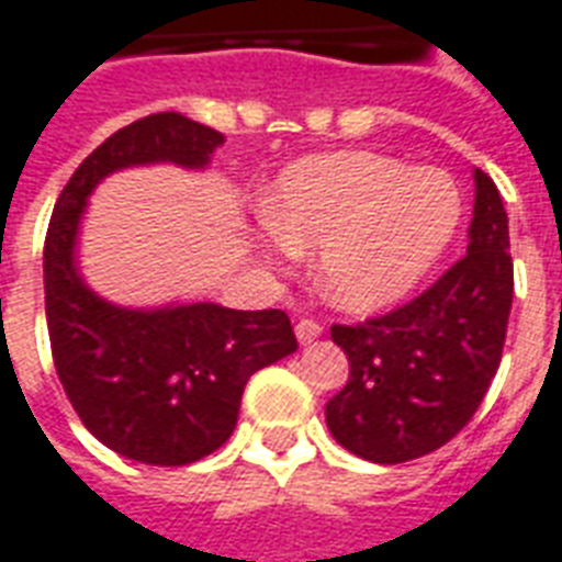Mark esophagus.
Here are the masks:
<instances>
[{"label":"esophagus","mask_w":562,"mask_h":562,"mask_svg":"<svg viewBox=\"0 0 562 562\" xmlns=\"http://www.w3.org/2000/svg\"><path fill=\"white\" fill-rule=\"evenodd\" d=\"M294 333H297L300 345H310V341H315V338L324 333V327H321V321L315 318H300L297 324H294Z\"/></svg>","instance_id":"esophagus-1"}]
</instances>
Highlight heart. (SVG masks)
Masks as SVG:
<instances>
[{
  "mask_svg": "<svg viewBox=\"0 0 562 562\" xmlns=\"http://www.w3.org/2000/svg\"><path fill=\"white\" fill-rule=\"evenodd\" d=\"M277 247L321 250L318 282L345 310H380L413 291L457 235L460 186L439 167L336 153L282 173L271 203Z\"/></svg>",
  "mask_w": 562,
  "mask_h": 562,
  "instance_id": "heart-1",
  "label": "heart"
}]
</instances>
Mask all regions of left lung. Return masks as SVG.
Here are the masks:
<instances>
[{"label": "left lung", "mask_w": 562, "mask_h": 562, "mask_svg": "<svg viewBox=\"0 0 562 562\" xmlns=\"http://www.w3.org/2000/svg\"><path fill=\"white\" fill-rule=\"evenodd\" d=\"M474 182L469 252L404 306L329 327L350 376L327 427L362 460L395 465L451 442L498 371L513 306L507 212L483 170Z\"/></svg>", "instance_id": "8db88e82"}]
</instances>
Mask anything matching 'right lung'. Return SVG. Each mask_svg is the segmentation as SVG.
Listing matches in <instances>:
<instances>
[{
	"mask_svg": "<svg viewBox=\"0 0 562 562\" xmlns=\"http://www.w3.org/2000/svg\"><path fill=\"white\" fill-rule=\"evenodd\" d=\"M217 144L221 132L177 111L135 120L76 167L46 229L43 291L58 380L105 448L147 465H188L217 451L233 436L247 380L297 350L282 310L132 312L97 297L76 273L79 214L102 177L147 161L203 167Z\"/></svg>",
	"mask_w": 562,
	"mask_h": 562,
	"instance_id": "add662e5",
	"label": "right lung"
}]
</instances>
